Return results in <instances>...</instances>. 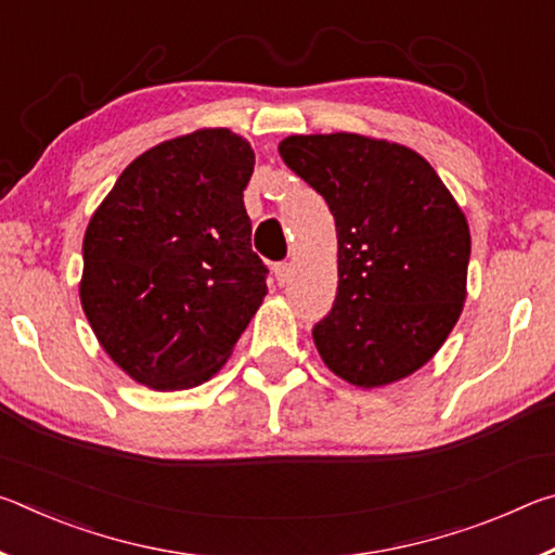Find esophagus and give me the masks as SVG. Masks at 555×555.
Returning <instances> with one entry per match:
<instances>
[{"instance_id":"34e87169","label":"esophagus","mask_w":555,"mask_h":555,"mask_svg":"<svg viewBox=\"0 0 555 555\" xmlns=\"http://www.w3.org/2000/svg\"><path fill=\"white\" fill-rule=\"evenodd\" d=\"M274 276H276V284H279V286L288 284V279H291V264H286V261H281V264H274Z\"/></svg>"}]
</instances>
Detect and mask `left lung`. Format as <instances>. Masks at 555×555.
<instances>
[{
    "instance_id": "8db88e82",
    "label": "left lung",
    "mask_w": 555,
    "mask_h": 555,
    "mask_svg": "<svg viewBox=\"0 0 555 555\" xmlns=\"http://www.w3.org/2000/svg\"><path fill=\"white\" fill-rule=\"evenodd\" d=\"M323 195L337 230V296L313 343L362 389L409 377L453 331L467 296L465 212L424 156L350 131L279 144Z\"/></svg>"
}]
</instances>
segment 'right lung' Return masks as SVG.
<instances>
[{
  "label": "right lung",
  "instance_id": "obj_1",
  "mask_svg": "<svg viewBox=\"0 0 555 555\" xmlns=\"http://www.w3.org/2000/svg\"><path fill=\"white\" fill-rule=\"evenodd\" d=\"M247 139L198 129L137 156L92 212L80 304L112 362L156 391L218 374L267 296L251 251Z\"/></svg>",
  "mask_w": 555,
  "mask_h": 555
}]
</instances>
